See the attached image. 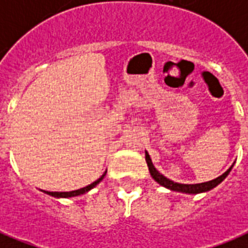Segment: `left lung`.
I'll list each match as a JSON object with an SVG mask.
<instances>
[{"label":"left lung","mask_w":248,"mask_h":248,"mask_svg":"<svg viewBox=\"0 0 248 248\" xmlns=\"http://www.w3.org/2000/svg\"><path fill=\"white\" fill-rule=\"evenodd\" d=\"M146 162H147V166H149V171H150L151 177L155 179L156 182L159 183L161 186H165L167 188H170L172 191H179V192H188V194H198V192H203V191H208V190H211L214 187L219 185V183L223 181L224 178L229 175V172L231 171V167H230L227 171L222 174L220 177L215 178L213 181H208V182L204 183H197V185H183V183H175L170 181V179H167L166 177H163L161 172L156 170L154 165H153V162L150 159V155L147 154V151H146Z\"/></svg>","instance_id":"8db88e82"}]
</instances>
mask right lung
Returning a JSON list of instances; mask_svg holds the SVG:
<instances>
[{
  "instance_id": "add662e5",
  "label": "right lung",
  "mask_w": 248,
  "mask_h": 248,
  "mask_svg": "<svg viewBox=\"0 0 248 248\" xmlns=\"http://www.w3.org/2000/svg\"><path fill=\"white\" fill-rule=\"evenodd\" d=\"M106 175V172H103L102 177H99L95 181V182H93L92 185H89V186L83 187V188H79V190H74V191H67V192H54V191H45L46 194H49V195H51V197H57V198H69V197H77V195H81V194H85V192H87L90 188H93V187L95 186L97 183H99L103 179V177Z\"/></svg>"
}]
</instances>
